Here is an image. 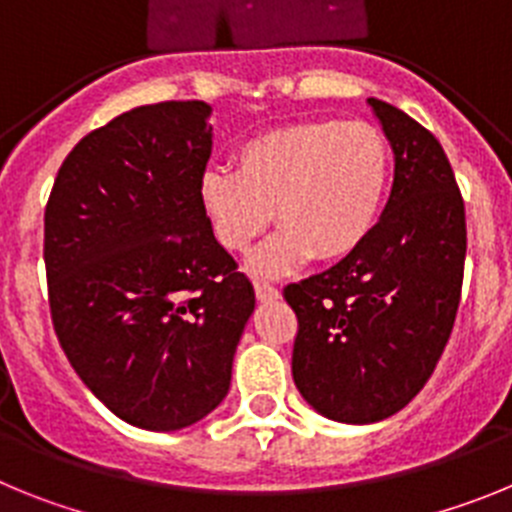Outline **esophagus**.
<instances>
[{
	"mask_svg": "<svg viewBox=\"0 0 512 512\" xmlns=\"http://www.w3.org/2000/svg\"><path fill=\"white\" fill-rule=\"evenodd\" d=\"M253 289H256V297H259L261 302L279 300V289L274 287V284H269V282H256V284H253Z\"/></svg>",
	"mask_w": 512,
	"mask_h": 512,
	"instance_id": "34e87169",
	"label": "esophagus"
}]
</instances>
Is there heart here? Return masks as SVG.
I'll return each instance as SVG.
<instances>
[{"mask_svg": "<svg viewBox=\"0 0 512 512\" xmlns=\"http://www.w3.org/2000/svg\"><path fill=\"white\" fill-rule=\"evenodd\" d=\"M387 138L361 120H307L253 135L235 151V174L212 169L200 205L217 243L246 253L277 212L282 225L251 259L279 277L315 256L343 261L374 233L390 189Z\"/></svg>", "mask_w": 512, "mask_h": 512, "instance_id": "obj_1", "label": "heart"}]
</instances>
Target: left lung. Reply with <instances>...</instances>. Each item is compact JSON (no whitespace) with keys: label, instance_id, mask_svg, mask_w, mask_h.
<instances>
[{"label":"left lung","instance_id":"obj_1","mask_svg":"<svg viewBox=\"0 0 512 512\" xmlns=\"http://www.w3.org/2000/svg\"><path fill=\"white\" fill-rule=\"evenodd\" d=\"M395 153V182L369 241L284 287L297 315L292 377L320 415L377 423L425 387L459 310L467 217L441 143L369 99Z\"/></svg>","mask_w":512,"mask_h":512}]
</instances>
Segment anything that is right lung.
<instances>
[{"label": "right lung", "instance_id": "add662e5", "mask_svg": "<svg viewBox=\"0 0 512 512\" xmlns=\"http://www.w3.org/2000/svg\"><path fill=\"white\" fill-rule=\"evenodd\" d=\"M212 107L143 104L66 156L45 205V277L71 366L117 418L197 423L230 390L256 295L200 205Z\"/></svg>", "mask_w": 512, "mask_h": 512}]
</instances>
